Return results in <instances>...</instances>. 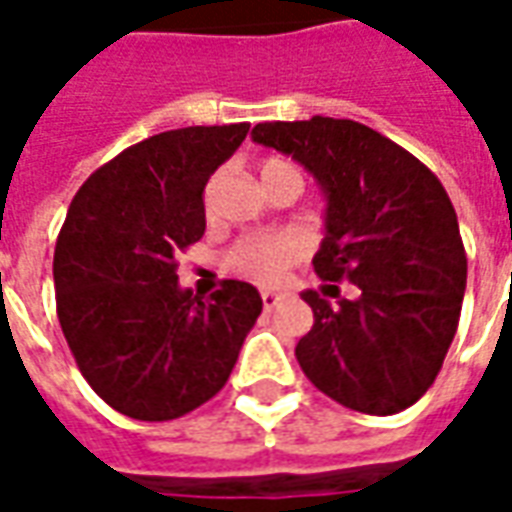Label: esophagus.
I'll return each mask as SVG.
<instances>
[{
	"instance_id": "1",
	"label": "esophagus",
	"mask_w": 512,
	"mask_h": 512,
	"mask_svg": "<svg viewBox=\"0 0 512 512\" xmlns=\"http://www.w3.org/2000/svg\"><path fill=\"white\" fill-rule=\"evenodd\" d=\"M260 299H263V307H266V310L271 312V310H274V307H279V304L285 301V293H274V290H263V296H260Z\"/></svg>"
}]
</instances>
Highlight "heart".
I'll list each match as a JSON object with an SVG mask.
<instances>
[{
    "mask_svg": "<svg viewBox=\"0 0 512 512\" xmlns=\"http://www.w3.org/2000/svg\"><path fill=\"white\" fill-rule=\"evenodd\" d=\"M285 161L271 158L263 164V172L271 167H279ZM301 255V244L293 235H249L241 238L227 255V268L235 271L238 277H246L257 285H279L288 266H293Z\"/></svg>",
    "mask_w": 512,
    "mask_h": 512,
    "instance_id": "b5f03b06",
    "label": "heart"
}]
</instances>
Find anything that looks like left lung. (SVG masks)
I'll return each instance as SVG.
<instances>
[{"label": "left lung", "mask_w": 512, "mask_h": 512, "mask_svg": "<svg viewBox=\"0 0 512 512\" xmlns=\"http://www.w3.org/2000/svg\"><path fill=\"white\" fill-rule=\"evenodd\" d=\"M252 139L293 156L321 183L326 238L315 274L362 290L337 307L315 290L301 293L315 312L296 345L304 376L362 414L414 406L444 365L466 290L458 216L441 180L354 120L257 123Z\"/></svg>", "instance_id": "left-lung-1"}]
</instances>
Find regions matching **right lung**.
<instances>
[{
    "instance_id": "add662e5",
    "label": "right lung",
    "mask_w": 512,
    "mask_h": 512,
    "mask_svg": "<svg viewBox=\"0 0 512 512\" xmlns=\"http://www.w3.org/2000/svg\"><path fill=\"white\" fill-rule=\"evenodd\" d=\"M249 123L164 131L126 147L76 191L57 249V318L104 403L167 422L208 403L263 310L249 282L180 290L175 255L205 233L202 191Z\"/></svg>"
}]
</instances>
